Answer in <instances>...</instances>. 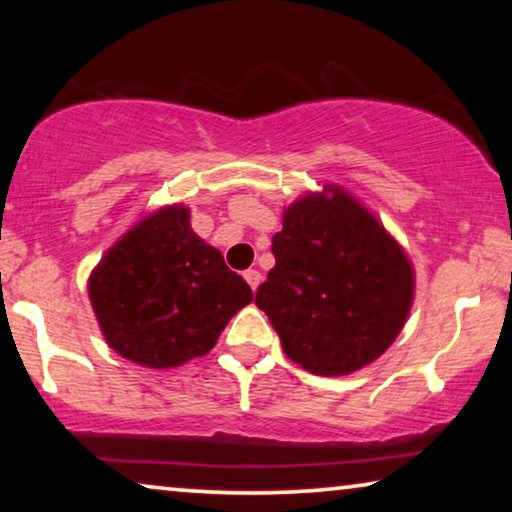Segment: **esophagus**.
Masks as SVG:
<instances>
[{"mask_svg":"<svg viewBox=\"0 0 512 512\" xmlns=\"http://www.w3.org/2000/svg\"><path fill=\"white\" fill-rule=\"evenodd\" d=\"M244 279H247L251 289L256 291V289H258V284L263 282V275H261V272H258V270H247V272H244Z\"/></svg>","mask_w":512,"mask_h":512,"instance_id":"34e87169","label":"esophagus"}]
</instances>
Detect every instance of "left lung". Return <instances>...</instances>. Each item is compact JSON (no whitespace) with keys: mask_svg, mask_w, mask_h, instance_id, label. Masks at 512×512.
Masks as SVG:
<instances>
[{"mask_svg":"<svg viewBox=\"0 0 512 512\" xmlns=\"http://www.w3.org/2000/svg\"><path fill=\"white\" fill-rule=\"evenodd\" d=\"M275 268L258 286L284 354L314 375H349L403 331L415 270L377 216L335 184L284 207Z\"/></svg>","mask_w":512,"mask_h":512,"instance_id":"1","label":"left lung"}]
</instances>
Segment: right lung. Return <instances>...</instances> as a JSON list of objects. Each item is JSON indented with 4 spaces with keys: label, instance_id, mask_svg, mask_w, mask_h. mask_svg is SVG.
I'll use <instances>...</instances> for the list:
<instances>
[{
    "label": "right lung",
    "instance_id": "add662e5",
    "mask_svg": "<svg viewBox=\"0 0 512 512\" xmlns=\"http://www.w3.org/2000/svg\"><path fill=\"white\" fill-rule=\"evenodd\" d=\"M88 296L107 345L156 370L205 356L254 300L221 251L193 233L184 205L160 207L118 237L90 272Z\"/></svg>",
    "mask_w": 512,
    "mask_h": 512
}]
</instances>
